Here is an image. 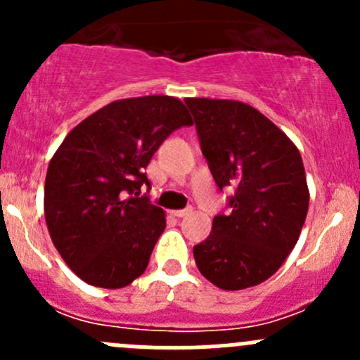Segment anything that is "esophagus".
Wrapping results in <instances>:
<instances>
[{
  "mask_svg": "<svg viewBox=\"0 0 360 360\" xmlns=\"http://www.w3.org/2000/svg\"><path fill=\"white\" fill-rule=\"evenodd\" d=\"M191 212V209H179V210H172V216L176 217H184Z\"/></svg>",
  "mask_w": 360,
  "mask_h": 360,
  "instance_id": "esophagus-1",
  "label": "esophagus"
}]
</instances>
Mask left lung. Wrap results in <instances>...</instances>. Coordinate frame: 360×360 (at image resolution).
<instances>
[{
    "instance_id": "8db88e82",
    "label": "left lung",
    "mask_w": 360,
    "mask_h": 360,
    "mask_svg": "<svg viewBox=\"0 0 360 360\" xmlns=\"http://www.w3.org/2000/svg\"><path fill=\"white\" fill-rule=\"evenodd\" d=\"M193 112L214 181L233 186L228 216L193 248L203 277L224 291L270 278L300 238L308 212L307 176L294 143L263 112L240 101L184 99Z\"/></svg>"
}]
</instances>
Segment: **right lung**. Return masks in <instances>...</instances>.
<instances>
[{
	"instance_id": "right-lung-1",
	"label": "right lung",
	"mask_w": 360,
	"mask_h": 360,
	"mask_svg": "<svg viewBox=\"0 0 360 360\" xmlns=\"http://www.w3.org/2000/svg\"><path fill=\"white\" fill-rule=\"evenodd\" d=\"M184 125L193 120L176 97L120 99L78 123L50 160L46 226L83 282L120 289L144 274L165 230V212L139 197L150 186L144 169Z\"/></svg>"
}]
</instances>
